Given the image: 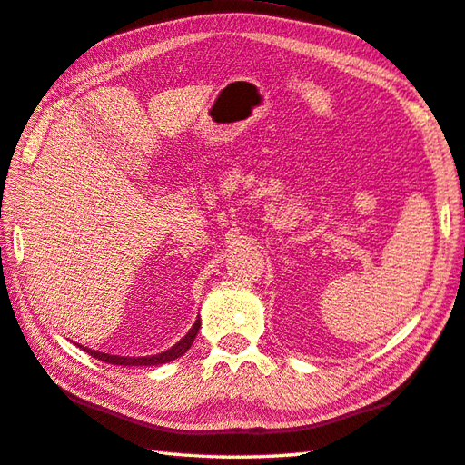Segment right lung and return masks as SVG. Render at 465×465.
<instances>
[{"mask_svg": "<svg viewBox=\"0 0 465 465\" xmlns=\"http://www.w3.org/2000/svg\"><path fill=\"white\" fill-rule=\"evenodd\" d=\"M199 326H202V321H199V318H197L195 324L191 326V331L175 344V347H171L169 351L161 352V354H153V357H116V354L98 352V351L84 349V347H82V351H86L90 357H94L98 361L111 362V365H121V367H153V365H163V362H169V361L177 359V357H181V354L187 352V349L195 341V336L199 332Z\"/></svg>", "mask_w": 465, "mask_h": 465, "instance_id": "add662e5", "label": "right lung"}]
</instances>
